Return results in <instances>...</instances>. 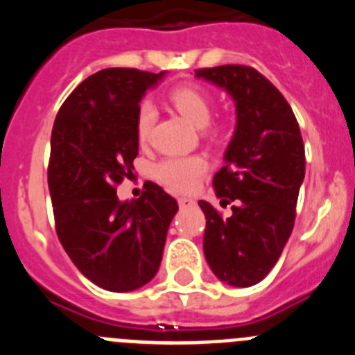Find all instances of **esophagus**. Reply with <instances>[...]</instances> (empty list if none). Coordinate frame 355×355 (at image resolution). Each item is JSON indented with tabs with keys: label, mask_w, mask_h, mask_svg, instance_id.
Here are the masks:
<instances>
[{
	"label": "esophagus",
	"mask_w": 355,
	"mask_h": 355,
	"mask_svg": "<svg viewBox=\"0 0 355 355\" xmlns=\"http://www.w3.org/2000/svg\"><path fill=\"white\" fill-rule=\"evenodd\" d=\"M178 202H180V208H190V206L196 205V200L187 199V197H181V199L178 200Z\"/></svg>",
	"instance_id": "1"
}]
</instances>
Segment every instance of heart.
<instances>
[{"mask_svg":"<svg viewBox=\"0 0 355 355\" xmlns=\"http://www.w3.org/2000/svg\"><path fill=\"white\" fill-rule=\"evenodd\" d=\"M168 99L184 117L190 119L197 126H202V131L211 139H220L227 131L225 121H209L213 114V97L199 85H180L171 90ZM155 122V105L150 101L140 103L135 117V135L140 144L149 142ZM206 171H208V159L202 155L168 156L156 163L155 167L156 180L178 193L193 192Z\"/></svg>","mask_w":355,"mask_h":355,"instance_id":"obj_1","label":"heart"}]
</instances>
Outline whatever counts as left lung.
Returning a JSON list of instances; mask_svg holds the SVG:
<instances>
[{
    "instance_id": "left-lung-1",
    "label": "left lung",
    "mask_w": 355,
    "mask_h": 355,
    "mask_svg": "<svg viewBox=\"0 0 355 355\" xmlns=\"http://www.w3.org/2000/svg\"><path fill=\"white\" fill-rule=\"evenodd\" d=\"M196 76L227 90L236 103V131L225 165L213 178L222 208L199 200L206 216L205 256L213 274L247 288L274 268L297 216L306 172L302 135L293 110L270 81L249 65L196 69Z\"/></svg>"
}]
</instances>
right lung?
I'll return each mask as SVG.
<instances>
[{
  "label": "right lung",
  "instance_id": "add662e5",
  "mask_svg": "<svg viewBox=\"0 0 355 355\" xmlns=\"http://www.w3.org/2000/svg\"><path fill=\"white\" fill-rule=\"evenodd\" d=\"M159 74L112 67L81 81L56 114L48 184L58 240L78 270L99 288L131 291L159 268L178 202L153 181L119 202L139 155L135 117Z\"/></svg>",
  "mask_w": 355,
  "mask_h": 355
}]
</instances>
